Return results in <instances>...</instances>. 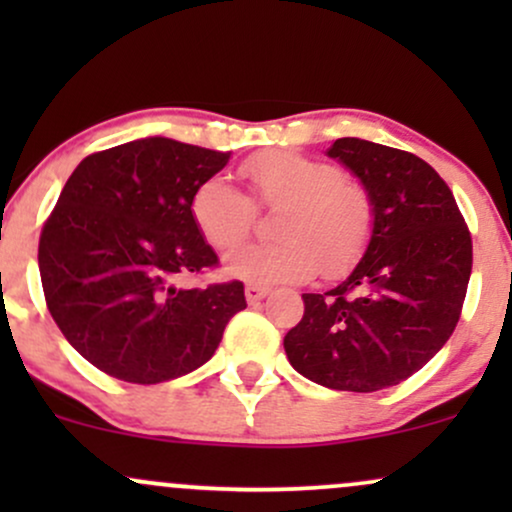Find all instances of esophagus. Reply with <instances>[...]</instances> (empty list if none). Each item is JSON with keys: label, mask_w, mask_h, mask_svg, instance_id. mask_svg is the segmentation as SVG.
Segmentation results:
<instances>
[{"label": "esophagus", "mask_w": 512, "mask_h": 512, "mask_svg": "<svg viewBox=\"0 0 512 512\" xmlns=\"http://www.w3.org/2000/svg\"><path fill=\"white\" fill-rule=\"evenodd\" d=\"M269 296V289L267 286H260V284H248L245 286V298H248V303H260L262 298Z\"/></svg>", "instance_id": "34e87169"}]
</instances>
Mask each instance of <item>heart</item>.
<instances>
[{"mask_svg":"<svg viewBox=\"0 0 512 512\" xmlns=\"http://www.w3.org/2000/svg\"><path fill=\"white\" fill-rule=\"evenodd\" d=\"M240 175L250 197L221 175L195 187L190 216L214 250L250 236L257 209L276 211V240L245 245L226 257L228 274L252 284L301 281L320 269L334 279L349 272L375 233V202L363 182L344 178L337 163L272 149L245 158Z\"/></svg>","mask_w":512,"mask_h":512,"instance_id":"1","label":"heart"}]
</instances>
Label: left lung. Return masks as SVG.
<instances>
[{
  "instance_id": "8db88e82",
  "label": "left lung",
  "mask_w": 512,
  "mask_h": 512,
  "mask_svg": "<svg viewBox=\"0 0 512 512\" xmlns=\"http://www.w3.org/2000/svg\"><path fill=\"white\" fill-rule=\"evenodd\" d=\"M327 154L370 190L375 233L349 279L303 293V317L284 349L317 385L378 392L424 368L455 332L472 236L448 182L424 158L354 137L337 139Z\"/></svg>"
}]
</instances>
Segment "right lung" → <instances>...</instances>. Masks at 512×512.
I'll use <instances>...</instances> for the list:
<instances>
[{
    "label": "right lung",
    "mask_w": 512,
    "mask_h": 512,
    "mask_svg": "<svg viewBox=\"0 0 512 512\" xmlns=\"http://www.w3.org/2000/svg\"><path fill=\"white\" fill-rule=\"evenodd\" d=\"M228 158L149 137L96 151L69 175L40 231V281L67 342L103 373L137 385L192 373L248 308L243 281L178 286L219 267L190 197Z\"/></svg>",
    "instance_id": "1"
}]
</instances>
